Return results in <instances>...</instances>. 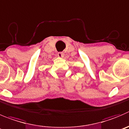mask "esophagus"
<instances>
[{"label":"esophagus","mask_w":129,"mask_h":129,"mask_svg":"<svg viewBox=\"0 0 129 129\" xmlns=\"http://www.w3.org/2000/svg\"><path fill=\"white\" fill-rule=\"evenodd\" d=\"M64 56V54L62 52H57V56L59 57H63Z\"/></svg>","instance_id":"1"}]
</instances>
